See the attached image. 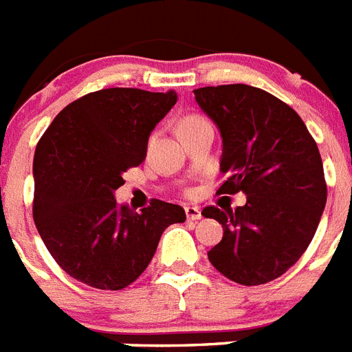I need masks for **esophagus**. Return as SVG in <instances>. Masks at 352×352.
<instances>
[{"instance_id": "1", "label": "esophagus", "mask_w": 352, "mask_h": 352, "mask_svg": "<svg viewBox=\"0 0 352 352\" xmlns=\"http://www.w3.org/2000/svg\"><path fill=\"white\" fill-rule=\"evenodd\" d=\"M186 211V218L191 221H197L202 218V212H200L199 208H193V206H188V208H184Z\"/></svg>"}]
</instances>
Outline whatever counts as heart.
Returning <instances> with one entry per match:
<instances>
[{
  "instance_id": "1",
  "label": "heart",
  "mask_w": 352,
  "mask_h": 352,
  "mask_svg": "<svg viewBox=\"0 0 352 352\" xmlns=\"http://www.w3.org/2000/svg\"><path fill=\"white\" fill-rule=\"evenodd\" d=\"M200 120H202V118H199V116H186L184 120H182L181 123H179V126L191 125V123H197V121H200Z\"/></svg>"
}]
</instances>
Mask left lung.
Segmentation results:
<instances>
[{
    "label": "left lung",
    "instance_id": "obj_1",
    "mask_svg": "<svg viewBox=\"0 0 352 352\" xmlns=\"http://www.w3.org/2000/svg\"><path fill=\"white\" fill-rule=\"evenodd\" d=\"M195 100L223 140L220 171L227 179L217 195H247L234 211L204 208V217L223 227L209 261L238 285L274 281L308 249L326 206L317 143L290 105L252 85L200 87Z\"/></svg>",
    "mask_w": 352,
    "mask_h": 352
}]
</instances>
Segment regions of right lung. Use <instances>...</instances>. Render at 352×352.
Masks as SVG:
<instances>
[{"label": "right lung", "mask_w": 352, "mask_h": 352, "mask_svg": "<svg viewBox=\"0 0 352 352\" xmlns=\"http://www.w3.org/2000/svg\"><path fill=\"white\" fill-rule=\"evenodd\" d=\"M175 102L173 91H94L62 109L37 143L35 227L76 281L123 290L148 267L164 229L186 220L175 204L153 199L135 212L114 199L123 173L144 161L150 132Z\"/></svg>", "instance_id": "1"}]
</instances>
